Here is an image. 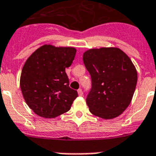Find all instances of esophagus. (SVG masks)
Wrapping results in <instances>:
<instances>
[{"label":"esophagus","mask_w":156,"mask_h":156,"mask_svg":"<svg viewBox=\"0 0 156 156\" xmlns=\"http://www.w3.org/2000/svg\"><path fill=\"white\" fill-rule=\"evenodd\" d=\"M78 94H79V96H80V97L83 96V91H82L81 89H78Z\"/></svg>","instance_id":"1"}]
</instances>
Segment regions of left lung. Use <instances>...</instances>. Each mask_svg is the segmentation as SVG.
Returning a JSON list of instances; mask_svg holds the SVG:
<instances>
[{
	"label": "left lung",
	"instance_id": "obj_1",
	"mask_svg": "<svg viewBox=\"0 0 156 156\" xmlns=\"http://www.w3.org/2000/svg\"><path fill=\"white\" fill-rule=\"evenodd\" d=\"M91 76L86 103L92 114L105 119L119 116L129 107L137 81V70L119 48L90 49L83 54Z\"/></svg>",
	"mask_w": 156,
	"mask_h": 156
}]
</instances>
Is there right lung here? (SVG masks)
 I'll list each match as a JSON object with an SVG mask.
<instances>
[{"label":"right lung","mask_w":156,"mask_h":156,"mask_svg":"<svg viewBox=\"0 0 156 156\" xmlns=\"http://www.w3.org/2000/svg\"><path fill=\"white\" fill-rule=\"evenodd\" d=\"M73 47L44 44L27 59L22 69L20 88L25 102L44 118H54L68 112L78 96L69 87L65 72L76 56Z\"/></svg>","instance_id":"add662e5"}]
</instances>
